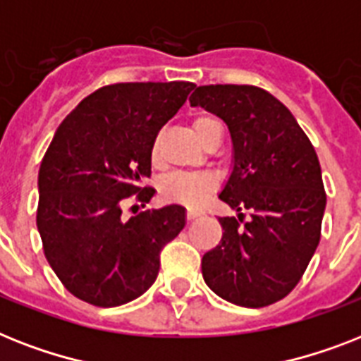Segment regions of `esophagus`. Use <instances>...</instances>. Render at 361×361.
Here are the masks:
<instances>
[{
    "label": "esophagus",
    "instance_id": "1",
    "mask_svg": "<svg viewBox=\"0 0 361 361\" xmlns=\"http://www.w3.org/2000/svg\"><path fill=\"white\" fill-rule=\"evenodd\" d=\"M199 216H201V212H199V210L188 209V212H186V220H188V221H192V220H197Z\"/></svg>",
    "mask_w": 361,
    "mask_h": 361
}]
</instances>
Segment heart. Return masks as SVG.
Here are the masks:
<instances>
[{"mask_svg":"<svg viewBox=\"0 0 361 361\" xmlns=\"http://www.w3.org/2000/svg\"><path fill=\"white\" fill-rule=\"evenodd\" d=\"M218 125L210 117H199L194 121V132L203 143L209 132ZM158 145L152 147V157L157 158ZM218 186L214 175L210 173H173L164 180L162 194L164 197L175 203H183L186 207H201L209 199Z\"/></svg>","mask_w":361,"mask_h":361,"instance_id":"heart-1","label":"heart"}]
</instances>
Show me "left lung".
<instances>
[{
  "instance_id": "obj_1",
  "label": "left lung",
  "mask_w": 361,
  "mask_h": 361,
  "mask_svg": "<svg viewBox=\"0 0 361 361\" xmlns=\"http://www.w3.org/2000/svg\"><path fill=\"white\" fill-rule=\"evenodd\" d=\"M190 104L220 117L233 143L218 197L236 218H218L224 235L203 255L204 283L242 307L274 304L295 289L321 240L326 194L315 149L287 106L261 87L201 85Z\"/></svg>"
}]
</instances>
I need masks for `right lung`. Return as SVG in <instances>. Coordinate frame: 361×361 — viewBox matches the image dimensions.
Listing matches in <instances>:
<instances>
[{
    "mask_svg": "<svg viewBox=\"0 0 361 361\" xmlns=\"http://www.w3.org/2000/svg\"><path fill=\"white\" fill-rule=\"evenodd\" d=\"M195 85L115 83L66 115L39 169V227L44 255L76 298L115 307L141 296L160 270V250L186 226L171 203L123 218V199L149 203L152 145Z\"/></svg>",
    "mask_w": 361,
    "mask_h": 361,
    "instance_id": "obj_1",
    "label": "right lung"
}]
</instances>
